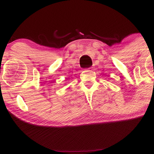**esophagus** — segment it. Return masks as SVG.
Returning a JSON list of instances; mask_svg holds the SVG:
<instances>
[{"label": "esophagus", "instance_id": "1", "mask_svg": "<svg viewBox=\"0 0 154 154\" xmlns=\"http://www.w3.org/2000/svg\"><path fill=\"white\" fill-rule=\"evenodd\" d=\"M93 67H89V68H86V70H87V71H93Z\"/></svg>", "mask_w": 154, "mask_h": 154}]
</instances>
